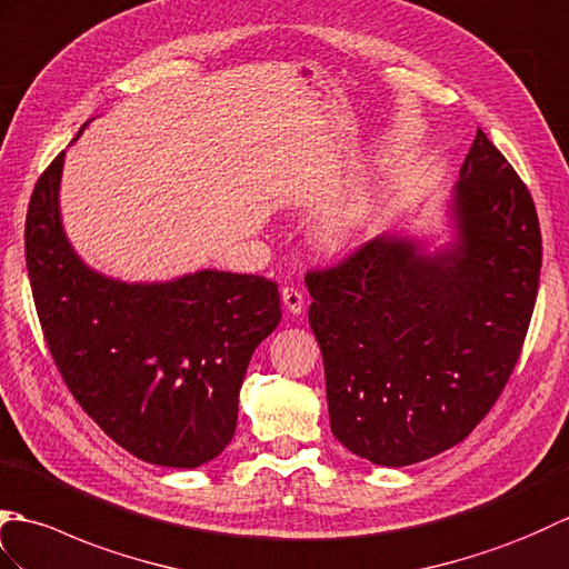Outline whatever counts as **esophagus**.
<instances>
[{
  "label": "esophagus",
  "mask_w": 569,
  "mask_h": 569,
  "mask_svg": "<svg viewBox=\"0 0 569 569\" xmlns=\"http://www.w3.org/2000/svg\"><path fill=\"white\" fill-rule=\"evenodd\" d=\"M282 305L287 307L289 313H297V317H299V313L305 311V307H307V299L297 287H282Z\"/></svg>",
  "instance_id": "34e87169"
}]
</instances>
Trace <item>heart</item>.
<instances>
[{"instance_id":"heart-1","label":"heart","mask_w":569,"mask_h":569,"mask_svg":"<svg viewBox=\"0 0 569 569\" xmlns=\"http://www.w3.org/2000/svg\"><path fill=\"white\" fill-rule=\"evenodd\" d=\"M343 238H346V231L338 229V226H331V229L326 231V243L333 246V248L343 243Z\"/></svg>"}]
</instances>
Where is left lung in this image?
Instances as JSON below:
<instances>
[{
    "mask_svg": "<svg viewBox=\"0 0 569 569\" xmlns=\"http://www.w3.org/2000/svg\"><path fill=\"white\" fill-rule=\"evenodd\" d=\"M452 238L382 233L307 274L331 431L358 458L403 467L472 433L531 323L542 262L531 192L477 129L448 201Z\"/></svg>",
    "mask_w": 569,
    "mask_h": 569,
    "instance_id": "obj_1",
    "label": "left lung"
}]
</instances>
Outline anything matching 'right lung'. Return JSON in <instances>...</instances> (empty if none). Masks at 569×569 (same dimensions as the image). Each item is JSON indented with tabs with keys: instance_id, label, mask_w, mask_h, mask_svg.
<instances>
[{
	"instance_id": "right-lung-1",
	"label": "right lung",
	"mask_w": 569,
	"mask_h": 569,
	"mask_svg": "<svg viewBox=\"0 0 569 569\" xmlns=\"http://www.w3.org/2000/svg\"><path fill=\"white\" fill-rule=\"evenodd\" d=\"M62 166L66 150L38 178L27 213V268L50 356L113 443L192 470L231 443L248 362L282 319L277 284L221 270L166 282L92 270L62 226Z\"/></svg>"
}]
</instances>
